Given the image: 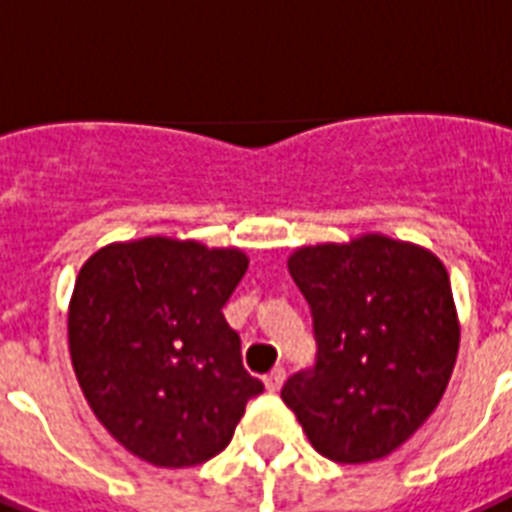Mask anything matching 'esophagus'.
<instances>
[{
  "label": "esophagus",
  "mask_w": 512,
  "mask_h": 512,
  "mask_svg": "<svg viewBox=\"0 0 512 512\" xmlns=\"http://www.w3.org/2000/svg\"><path fill=\"white\" fill-rule=\"evenodd\" d=\"M285 382V371L283 368H275V371H269L267 376H264V387H267L269 392H277L280 387H283Z\"/></svg>",
  "instance_id": "obj_1"
}]
</instances>
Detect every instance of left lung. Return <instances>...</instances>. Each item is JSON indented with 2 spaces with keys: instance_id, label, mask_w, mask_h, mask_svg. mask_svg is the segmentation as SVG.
<instances>
[{
  "instance_id": "1",
  "label": "left lung",
  "mask_w": 512,
  "mask_h": 512,
  "mask_svg": "<svg viewBox=\"0 0 512 512\" xmlns=\"http://www.w3.org/2000/svg\"><path fill=\"white\" fill-rule=\"evenodd\" d=\"M288 272L312 310L318 363L280 398L323 457H387L425 425L457 363L449 272L422 245L371 232L296 248Z\"/></svg>"
}]
</instances>
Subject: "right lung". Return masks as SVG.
Masks as SVG:
<instances>
[{"label": "right lung", "instance_id": "1", "mask_svg": "<svg viewBox=\"0 0 512 512\" xmlns=\"http://www.w3.org/2000/svg\"><path fill=\"white\" fill-rule=\"evenodd\" d=\"M240 248L144 237L98 248L69 301V352L98 422L157 467L208 462L264 384L243 368L224 304Z\"/></svg>", "mask_w": 512, "mask_h": 512}]
</instances>
